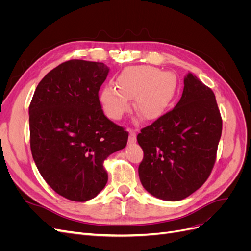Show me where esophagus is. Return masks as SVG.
<instances>
[{
  "label": "esophagus",
  "mask_w": 251,
  "mask_h": 251,
  "mask_svg": "<svg viewBox=\"0 0 251 251\" xmlns=\"http://www.w3.org/2000/svg\"><path fill=\"white\" fill-rule=\"evenodd\" d=\"M128 141L130 143L136 142V132L133 130H130V135H128Z\"/></svg>",
  "instance_id": "esophagus-1"
}]
</instances>
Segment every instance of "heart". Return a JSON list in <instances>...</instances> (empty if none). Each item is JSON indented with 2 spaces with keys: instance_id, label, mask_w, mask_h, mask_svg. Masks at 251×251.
<instances>
[{
  "instance_id": "b5f03b06",
  "label": "heart",
  "mask_w": 251,
  "mask_h": 251,
  "mask_svg": "<svg viewBox=\"0 0 251 251\" xmlns=\"http://www.w3.org/2000/svg\"><path fill=\"white\" fill-rule=\"evenodd\" d=\"M101 89L100 101L105 115L119 120L130 109L148 121L161 118L176 96L178 80L171 71H160L151 66H133L123 70L115 81Z\"/></svg>"
}]
</instances>
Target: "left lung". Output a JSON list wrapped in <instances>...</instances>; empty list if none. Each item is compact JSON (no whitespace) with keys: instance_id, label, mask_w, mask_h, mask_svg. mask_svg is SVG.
Returning <instances> with one entry per match:
<instances>
[{"instance_id":"8db88e82","label":"left lung","mask_w":251,"mask_h":251,"mask_svg":"<svg viewBox=\"0 0 251 251\" xmlns=\"http://www.w3.org/2000/svg\"><path fill=\"white\" fill-rule=\"evenodd\" d=\"M221 134L214 92L187 73L176 107L137 136L143 150L138 168L142 186L158 199H185L209 177Z\"/></svg>"}]
</instances>
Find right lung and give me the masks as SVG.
Masks as SVG:
<instances>
[{
  "label": "right lung",
  "mask_w": 251,
  "mask_h": 251,
  "mask_svg": "<svg viewBox=\"0 0 251 251\" xmlns=\"http://www.w3.org/2000/svg\"><path fill=\"white\" fill-rule=\"evenodd\" d=\"M103 63L71 59L37 85L29 105L30 148L37 170L58 195L93 199L107 184L103 161L126 148L128 134L109 120L98 97Z\"/></svg>",
  "instance_id": "obj_1"
}]
</instances>
